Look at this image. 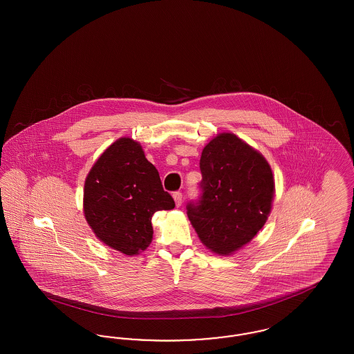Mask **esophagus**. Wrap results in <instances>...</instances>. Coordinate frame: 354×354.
Returning a JSON list of instances; mask_svg holds the SVG:
<instances>
[{
	"mask_svg": "<svg viewBox=\"0 0 354 354\" xmlns=\"http://www.w3.org/2000/svg\"><path fill=\"white\" fill-rule=\"evenodd\" d=\"M174 201H175V204L179 207L180 204H182V201H183V195H182V192L180 191H176V192H174Z\"/></svg>",
	"mask_w": 354,
	"mask_h": 354,
	"instance_id": "34e87169",
	"label": "esophagus"
}]
</instances>
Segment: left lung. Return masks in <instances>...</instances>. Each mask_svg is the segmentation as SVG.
<instances>
[{
  "instance_id": "1",
  "label": "left lung",
  "mask_w": 354,
  "mask_h": 354,
  "mask_svg": "<svg viewBox=\"0 0 354 354\" xmlns=\"http://www.w3.org/2000/svg\"><path fill=\"white\" fill-rule=\"evenodd\" d=\"M202 194L187 215L203 244L231 254L250 243L268 219L274 195L266 158L231 133L215 136L201 158Z\"/></svg>"
}]
</instances>
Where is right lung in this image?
<instances>
[{
    "mask_svg": "<svg viewBox=\"0 0 354 354\" xmlns=\"http://www.w3.org/2000/svg\"><path fill=\"white\" fill-rule=\"evenodd\" d=\"M175 202L142 146L119 138L90 169L84 191V218L106 245L133 256L152 240V215Z\"/></svg>",
    "mask_w": 354,
    "mask_h": 354,
    "instance_id": "add662e5",
    "label": "right lung"
}]
</instances>
